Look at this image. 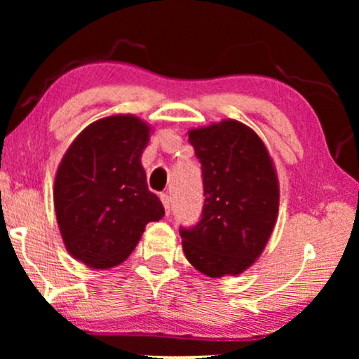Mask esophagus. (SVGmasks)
<instances>
[{"mask_svg": "<svg viewBox=\"0 0 359 359\" xmlns=\"http://www.w3.org/2000/svg\"><path fill=\"white\" fill-rule=\"evenodd\" d=\"M160 199H161V203H163V208H165L166 215H168L170 214V203H171L170 196L166 194V193H163V194H160Z\"/></svg>", "mask_w": 359, "mask_h": 359, "instance_id": "esophagus-1", "label": "esophagus"}]
</instances>
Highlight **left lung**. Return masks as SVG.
<instances>
[{
    "mask_svg": "<svg viewBox=\"0 0 359 359\" xmlns=\"http://www.w3.org/2000/svg\"><path fill=\"white\" fill-rule=\"evenodd\" d=\"M201 163L204 208L180 227L188 262L205 276L243 273L262 255L276 224L279 186L262 139L237 121L189 130Z\"/></svg>",
    "mask_w": 359,
    "mask_h": 359,
    "instance_id": "8db88e82",
    "label": "left lung"
}]
</instances>
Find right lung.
<instances>
[{
  "mask_svg": "<svg viewBox=\"0 0 359 359\" xmlns=\"http://www.w3.org/2000/svg\"><path fill=\"white\" fill-rule=\"evenodd\" d=\"M150 129L135 116L93 122L73 140L55 176L53 204L72 257L96 269L124 262L165 209L147 186L140 156Z\"/></svg>",
  "mask_w": 359,
  "mask_h": 359,
  "instance_id": "obj_1",
  "label": "right lung"
}]
</instances>
